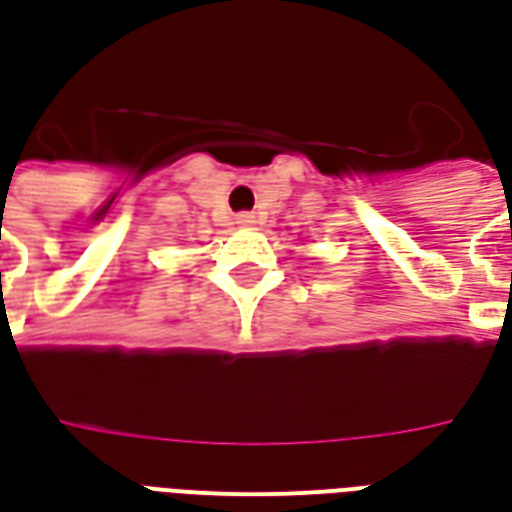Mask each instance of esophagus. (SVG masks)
I'll use <instances>...</instances> for the list:
<instances>
[{"mask_svg": "<svg viewBox=\"0 0 512 512\" xmlns=\"http://www.w3.org/2000/svg\"><path fill=\"white\" fill-rule=\"evenodd\" d=\"M236 225H241V227H255V225H257V217H255V214H238V217H236Z\"/></svg>", "mask_w": 512, "mask_h": 512, "instance_id": "1", "label": "esophagus"}]
</instances>
